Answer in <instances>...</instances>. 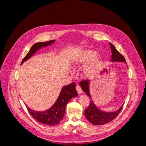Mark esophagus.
<instances>
[{"mask_svg": "<svg viewBox=\"0 0 146 146\" xmlns=\"http://www.w3.org/2000/svg\"><path fill=\"white\" fill-rule=\"evenodd\" d=\"M76 90H77V91L78 92V94H82V92H83L82 90L81 89V88L78 85H77V86H76Z\"/></svg>", "mask_w": 146, "mask_h": 146, "instance_id": "obj_1", "label": "esophagus"}]
</instances>
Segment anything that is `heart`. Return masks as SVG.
Listing matches in <instances>:
<instances>
[{"mask_svg": "<svg viewBox=\"0 0 146 146\" xmlns=\"http://www.w3.org/2000/svg\"><path fill=\"white\" fill-rule=\"evenodd\" d=\"M95 54L96 52L94 50L90 49L82 50L77 52L72 60L73 68L80 67L90 59L89 62L85 66L83 70L86 74L91 73L98 67L100 60V56Z\"/></svg>", "mask_w": 146, "mask_h": 146, "instance_id": "1", "label": "heart"}]
</instances>
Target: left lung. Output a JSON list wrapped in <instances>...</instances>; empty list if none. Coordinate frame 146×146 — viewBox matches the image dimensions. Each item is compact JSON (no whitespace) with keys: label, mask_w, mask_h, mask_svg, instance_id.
Instances as JSON below:
<instances>
[{"label":"left lung","mask_w":146,"mask_h":146,"mask_svg":"<svg viewBox=\"0 0 146 146\" xmlns=\"http://www.w3.org/2000/svg\"><path fill=\"white\" fill-rule=\"evenodd\" d=\"M109 44L110 47H111L112 54L110 61L111 62H124L127 64L124 57L116 49L115 47L110 42ZM90 80H83L79 83V85L80 86L82 90L86 92V94L90 98V104L89 107L85 110V116L86 119L92 124L96 125H104L111 122L120 113L122 109L123 105H122L116 111L113 112H107L100 110L96 107L91 98L90 92Z\"/></svg>","instance_id":"8db88e82"}]
</instances>
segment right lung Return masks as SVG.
<instances>
[{
    "instance_id": "1",
    "label": "right lung",
    "mask_w": 146,
    "mask_h": 146,
    "mask_svg": "<svg viewBox=\"0 0 146 146\" xmlns=\"http://www.w3.org/2000/svg\"><path fill=\"white\" fill-rule=\"evenodd\" d=\"M55 42V40H51L47 42H37L32 47L24 58L22 61L21 64L25 61L32 57L36 52L42 47H47L53 44ZM78 95L76 89V83L72 82L68 85L64 86L62 88L59 94L58 98L54 104L48 109L42 111H38L30 109L27 105L30 114L35 120L40 122L42 124L48 126H54L58 124L62 120L66 111V107L67 104L73 98H76Z\"/></svg>"
}]
</instances>
